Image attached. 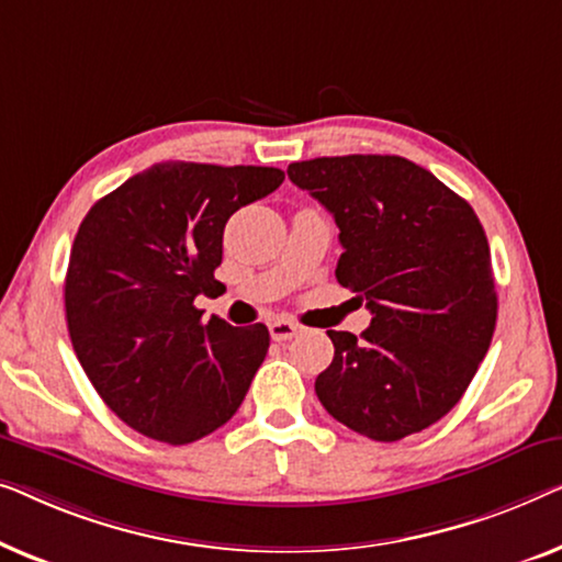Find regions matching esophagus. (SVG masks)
Instances as JSON below:
<instances>
[{"instance_id":"34e87169","label":"esophagus","mask_w":562,"mask_h":562,"mask_svg":"<svg viewBox=\"0 0 562 562\" xmlns=\"http://www.w3.org/2000/svg\"><path fill=\"white\" fill-rule=\"evenodd\" d=\"M300 330H303V326L295 321H288V318H274L270 323V336L274 338V341H290V338H295Z\"/></svg>"}]
</instances>
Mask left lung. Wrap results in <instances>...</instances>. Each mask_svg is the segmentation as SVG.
<instances>
[{
    "mask_svg": "<svg viewBox=\"0 0 562 562\" xmlns=\"http://www.w3.org/2000/svg\"><path fill=\"white\" fill-rule=\"evenodd\" d=\"M288 178L334 213L336 280L367 300L357 338L328 330L321 405L359 436L394 442L438 423L469 390L496 326L492 251L469 203L397 155L315 157Z\"/></svg>",
    "mask_w": 562,
    "mask_h": 562,
    "instance_id": "obj_1",
    "label": "left lung"
}]
</instances>
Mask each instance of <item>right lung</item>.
I'll use <instances>...</instances> for the list:
<instances>
[{"label":"right lung","instance_id":"1","mask_svg":"<svg viewBox=\"0 0 562 562\" xmlns=\"http://www.w3.org/2000/svg\"><path fill=\"white\" fill-rule=\"evenodd\" d=\"M257 165L157 162L91 205L66 274L70 344L93 390L142 436L186 446L228 423L270 330L234 328L193 300L216 284L224 226L278 191Z\"/></svg>","mask_w":562,"mask_h":562}]
</instances>
